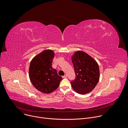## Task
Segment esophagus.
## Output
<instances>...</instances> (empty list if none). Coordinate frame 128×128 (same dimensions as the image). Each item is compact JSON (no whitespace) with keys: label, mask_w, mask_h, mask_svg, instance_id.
<instances>
[{"label":"esophagus","mask_w":128,"mask_h":128,"mask_svg":"<svg viewBox=\"0 0 128 128\" xmlns=\"http://www.w3.org/2000/svg\"><path fill=\"white\" fill-rule=\"evenodd\" d=\"M67 77V74H65L64 76H62V78H66Z\"/></svg>","instance_id":"1"}]
</instances>
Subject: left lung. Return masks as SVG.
Here are the masks:
<instances>
[{"label":"left lung","mask_w":128,"mask_h":128,"mask_svg":"<svg viewBox=\"0 0 128 128\" xmlns=\"http://www.w3.org/2000/svg\"><path fill=\"white\" fill-rule=\"evenodd\" d=\"M76 73V79L71 82L72 88L78 93L90 92L97 84L100 70L97 61L86 52L78 50L71 56Z\"/></svg>","instance_id":"1"}]
</instances>
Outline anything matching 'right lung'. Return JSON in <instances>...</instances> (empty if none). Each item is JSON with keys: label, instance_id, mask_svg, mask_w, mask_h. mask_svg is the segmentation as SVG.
Here are the masks:
<instances>
[{"label": "right lung", "instance_id": "obj_1", "mask_svg": "<svg viewBox=\"0 0 128 128\" xmlns=\"http://www.w3.org/2000/svg\"><path fill=\"white\" fill-rule=\"evenodd\" d=\"M54 57L52 50H44L32 59L29 68V76L33 86L47 94L55 90L62 80L52 66Z\"/></svg>", "mask_w": 128, "mask_h": 128}]
</instances>
